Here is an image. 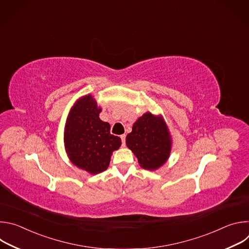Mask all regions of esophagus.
I'll list each match as a JSON object with an SVG mask.
<instances>
[{
    "mask_svg": "<svg viewBox=\"0 0 249 249\" xmlns=\"http://www.w3.org/2000/svg\"><path fill=\"white\" fill-rule=\"evenodd\" d=\"M120 138H121V141H122V146H125V138H126V135H121Z\"/></svg>",
    "mask_w": 249,
    "mask_h": 249,
    "instance_id": "34e87169",
    "label": "esophagus"
}]
</instances>
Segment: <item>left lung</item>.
<instances>
[{"label": "left lung", "mask_w": 249, "mask_h": 249, "mask_svg": "<svg viewBox=\"0 0 249 249\" xmlns=\"http://www.w3.org/2000/svg\"><path fill=\"white\" fill-rule=\"evenodd\" d=\"M126 145L143 168L155 170L160 167L171 151V138L163 118L151 112L139 117L126 137Z\"/></svg>", "instance_id": "left-lung-1"}]
</instances>
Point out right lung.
Listing matches in <instances>:
<instances>
[{"label": "right lung", "mask_w": 249, "mask_h": 249, "mask_svg": "<svg viewBox=\"0 0 249 249\" xmlns=\"http://www.w3.org/2000/svg\"><path fill=\"white\" fill-rule=\"evenodd\" d=\"M101 108L90 94L77 100L67 117L64 144L76 166L91 174L107 169L111 155L121 139L110 134V125L99 118Z\"/></svg>", "instance_id": "obj_1"}]
</instances>
